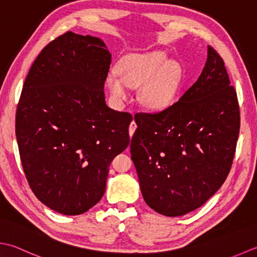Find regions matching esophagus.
<instances>
[{
	"mask_svg": "<svg viewBox=\"0 0 257 257\" xmlns=\"http://www.w3.org/2000/svg\"><path fill=\"white\" fill-rule=\"evenodd\" d=\"M136 129H137V123H136L134 120H133V121L130 122V125H129V135H130V137H132V136L134 135Z\"/></svg>",
	"mask_w": 257,
	"mask_h": 257,
	"instance_id": "obj_1",
	"label": "esophagus"
}]
</instances>
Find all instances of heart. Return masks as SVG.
Returning a JSON list of instances; mask_svg holds the SVG:
<instances>
[{"mask_svg": "<svg viewBox=\"0 0 257 257\" xmlns=\"http://www.w3.org/2000/svg\"><path fill=\"white\" fill-rule=\"evenodd\" d=\"M182 64L163 51L130 53L107 74V85L112 97L123 101L129 88H138L139 99L146 107L163 110L170 107L183 83Z\"/></svg>", "mask_w": 257, "mask_h": 257, "instance_id": "obj_1", "label": "heart"}]
</instances>
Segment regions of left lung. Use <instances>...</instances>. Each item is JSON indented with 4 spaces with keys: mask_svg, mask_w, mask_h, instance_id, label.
<instances>
[{
    "mask_svg": "<svg viewBox=\"0 0 257 257\" xmlns=\"http://www.w3.org/2000/svg\"><path fill=\"white\" fill-rule=\"evenodd\" d=\"M130 153L150 208L176 217L204 205L225 182L239 134V107L223 59L208 47L205 67L177 102L138 113Z\"/></svg>",
    "mask_w": 257,
    "mask_h": 257,
    "instance_id": "left-lung-1",
    "label": "left lung"
}]
</instances>
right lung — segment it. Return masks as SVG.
Wrapping results in <instances>:
<instances>
[{
	"mask_svg": "<svg viewBox=\"0 0 257 257\" xmlns=\"http://www.w3.org/2000/svg\"><path fill=\"white\" fill-rule=\"evenodd\" d=\"M111 54L71 31L50 42L25 79L15 119L20 157L40 202L80 215L102 198L110 163L129 145L132 114L109 108Z\"/></svg>",
	"mask_w": 257,
	"mask_h": 257,
	"instance_id": "obj_1",
	"label": "right lung"
}]
</instances>
